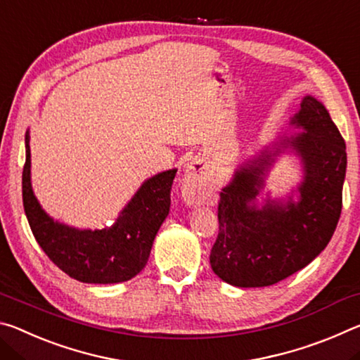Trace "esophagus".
Returning <instances> with one entry per match:
<instances>
[{"instance_id": "esophagus-1", "label": "esophagus", "mask_w": 360, "mask_h": 360, "mask_svg": "<svg viewBox=\"0 0 360 360\" xmlns=\"http://www.w3.org/2000/svg\"><path fill=\"white\" fill-rule=\"evenodd\" d=\"M198 163H192L182 179V197L188 205H195L203 202L206 195V182L200 174Z\"/></svg>"}]
</instances>
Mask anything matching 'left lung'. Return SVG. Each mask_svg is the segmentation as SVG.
Wrapping results in <instances>:
<instances>
[{
	"label": "left lung",
	"instance_id": "1",
	"mask_svg": "<svg viewBox=\"0 0 360 360\" xmlns=\"http://www.w3.org/2000/svg\"><path fill=\"white\" fill-rule=\"evenodd\" d=\"M292 124L304 129L283 139L303 158L300 202L285 206L266 200L252 205L270 154L236 172L219 195V233L210 254L212 271L236 288H265L283 281L313 262L328 245L343 206L346 144L330 114L313 96H304ZM278 154V152H276Z\"/></svg>",
	"mask_w": 360,
	"mask_h": 360
}]
</instances>
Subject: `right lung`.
I'll list each match as a JSON object with an SVG mask.
<instances>
[{"mask_svg":"<svg viewBox=\"0 0 360 360\" xmlns=\"http://www.w3.org/2000/svg\"><path fill=\"white\" fill-rule=\"evenodd\" d=\"M22 173L23 208L30 229L42 251L66 275L81 283L114 284L129 281L148 264L152 243L172 205L176 169L144 182L109 230H76L53 222L41 210L30 181V136Z\"/></svg>","mask_w":360,"mask_h":360,"instance_id":"obj_1","label":"right lung"}]
</instances>
